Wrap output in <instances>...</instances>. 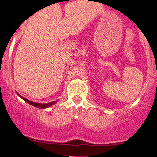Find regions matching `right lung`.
<instances>
[{"label":"right lung","instance_id":"1","mask_svg":"<svg viewBox=\"0 0 157 157\" xmlns=\"http://www.w3.org/2000/svg\"><path fill=\"white\" fill-rule=\"evenodd\" d=\"M18 96L21 97V98H22L25 102H27V103L30 104V105H32V106H35V107L39 108V109H46V108H49L50 106H52L57 102V101H53L51 102H48V103H37V102H34L32 101H30V100H27V99L24 98V97L21 96V95H19V94H18Z\"/></svg>","mask_w":157,"mask_h":157}]
</instances>
